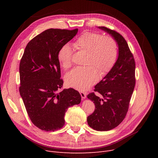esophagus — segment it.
Returning <instances> with one entry per match:
<instances>
[{"label":"esophagus","mask_w":158,"mask_h":158,"mask_svg":"<svg viewBox=\"0 0 158 158\" xmlns=\"http://www.w3.org/2000/svg\"><path fill=\"white\" fill-rule=\"evenodd\" d=\"M80 94H81V97H82V99H85V98H86V93H84V92H81V93H80Z\"/></svg>","instance_id":"obj_1"}]
</instances>
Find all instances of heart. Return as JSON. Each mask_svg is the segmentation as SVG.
<instances>
[{
	"label": "heart",
	"instance_id": "obj_1",
	"mask_svg": "<svg viewBox=\"0 0 158 158\" xmlns=\"http://www.w3.org/2000/svg\"><path fill=\"white\" fill-rule=\"evenodd\" d=\"M78 51L87 53L84 67L74 68L65 76L66 85L85 91L97 82L98 77L108 73L114 64L118 48L114 39L95 32H85L73 43ZM72 49L68 44L63 45L57 54V60L66 70L72 65Z\"/></svg>",
	"mask_w": 158,
	"mask_h": 158
}]
</instances>
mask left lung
<instances>
[{"instance_id":"8db88e82","label":"left lung","mask_w":158,"mask_h":158,"mask_svg":"<svg viewBox=\"0 0 158 158\" xmlns=\"http://www.w3.org/2000/svg\"><path fill=\"white\" fill-rule=\"evenodd\" d=\"M99 29L108 33L118 48L117 61L111 70L95 86L94 93L87 95L95 106L94 112L87 118L90 127L98 131H110L123 121L128 111L135 86V61L126 40L118 32L106 27Z\"/></svg>"}]
</instances>
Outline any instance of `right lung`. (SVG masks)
I'll return each instance as SVG.
<instances>
[{"label":"right lung","mask_w":158,"mask_h":158,"mask_svg":"<svg viewBox=\"0 0 158 158\" xmlns=\"http://www.w3.org/2000/svg\"><path fill=\"white\" fill-rule=\"evenodd\" d=\"M73 30L49 29L27 44L20 60V94L33 124L45 131H54L64 125L68 108L79 104L81 97L77 90L62 88L60 48L77 35Z\"/></svg>","instance_id":"obj_1"}]
</instances>
